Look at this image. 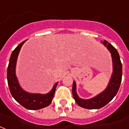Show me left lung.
Here are the masks:
<instances>
[{
  "label": "left lung",
  "mask_w": 129,
  "mask_h": 129,
  "mask_svg": "<svg viewBox=\"0 0 129 129\" xmlns=\"http://www.w3.org/2000/svg\"><path fill=\"white\" fill-rule=\"evenodd\" d=\"M108 50L110 52L113 63V72L106 89L96 96L89 99H83L79 98L77 93L76 82H73L72 85V95L73 98L78 105L83 108L89 109H98L103 107L109 103L116 95L120 86L122 76V66L121 63L118 52L110 43L106 40L101 41Z\"/></svg>",
  "instance_id": "1"
}]
</instances>
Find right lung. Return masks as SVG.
Here are the masks:
<instances>
[{"instance_id":"add662e5","label":"right lung","mask_w":129,"mask_h":129,"mask_svg":"<svg viewBox=\"0 0 129 129\" xmlns=\"http://www.w3.org/2000/svg\"><path fill=\"white\" fill-rule=\"evenodd\" d=\"M26 41L20 43L11 53L7 68V82L11 95L18 103L27 109L38 110L51 103L58 83H56L52 89L45 94L29 93L21 87L16 77V67L20 50Z\"/></svg>"}]
</instances>
